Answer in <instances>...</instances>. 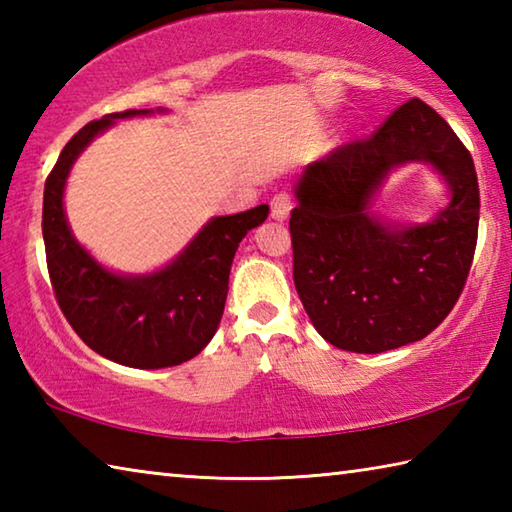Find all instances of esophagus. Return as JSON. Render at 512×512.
<instances>
[{
	"label": "esophagus",
	"instance_id": "1",
	"mask_svg": "<svg viewBox=\"0 0 512 512\" xmlns=\"http://www.w3.org/2000/svg\"><path fill=\"white\" fill-rule=\"evenodd\" d=\"M291 196L287 192H280L271 198V216L275 221H284L291 212Z\"/></svg>",
	"mask_w": 512,
	"mask_h": 512
}]
</instances>
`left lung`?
<instances>
[{
    "label": "left lung",
    "instance_id": "1",
    "mask_svg": "<svg viewBox=\"0 0 512 512\" xmlns=\"http://www.w3.org/2000/svg\"><path fill=\"white\" fill-rule=\"evenodd\" d=\"M413 161L439 173L450 203L424 224L377 215L387 176ZM293 194V282L327 343L359 354L395 350L454 309L476 248L479 183L472 155L427 103L406 101L366 140L307 164Z\"/></svg>",
    "mask_w": 512,
    "mask_h": 512
}]
</instances>
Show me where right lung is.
<instances>
[{
    "instance_id": "add662e5",
    "label": "right lung",
    "mask_w": 512,
    "mask_h": 512,
    "mask_svg": "<svg viewBox=\"0 0 512 512\" xmlns=\"http://www.w3.org/2000/svg\"><path fill=\"white\" fill-rule=\"evenodd\" d=\"M155 112L167 110L115 112L83 126L49 173L42 205L51 287L67 323L101 357L140 370L178 366L212 341L228 298L232 259L241 239L268 216V205L212 216L169 264L142 275L112 271L79 244L63 203L74 162L117 119Z\"/></svg>"
}]
</instances>
